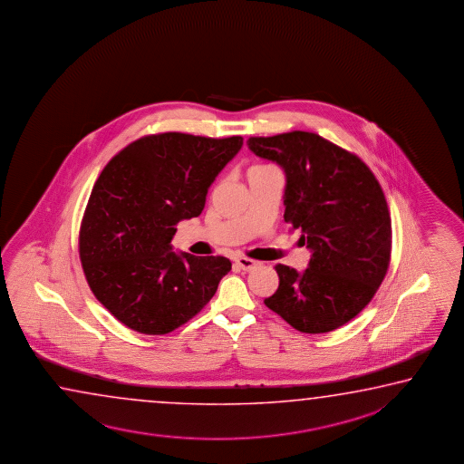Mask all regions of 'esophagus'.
<instances>
[{"label":"esophagus","instance_id":"esophagus-1","mask_svg":"<svg viewBox=\"0 0 464 464\" xmlns=\"http://www.w3.org/2000/svg\"><path fill=\"white\" fill-rule=\"evenodd\" d=\"M236 266L240 267L242 271H252V269L258 266V263H256V261H253V259L240 256V258L236 259Z\"/></svg>","mask_w":464,"mask_h":464}]
</instances>
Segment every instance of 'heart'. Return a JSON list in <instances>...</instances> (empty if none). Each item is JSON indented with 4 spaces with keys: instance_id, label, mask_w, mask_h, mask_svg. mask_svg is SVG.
<instances>
[{
    "instance_id": "b5f03b06",
    "label": "heart",
    "mask_w": 464,
    "mask_h": 464,
    "mask_svg": "<svg viewBox=\"0 0 464 464\" xmlns=\"http://www.w3.org/2000/svg\"><path fill=\"white\" fill-rule=\"evenodd\" d=\"M263 167H267V165H256V167H253L250 170H255V169H263Z\"/></svg>"
}]
</instances>
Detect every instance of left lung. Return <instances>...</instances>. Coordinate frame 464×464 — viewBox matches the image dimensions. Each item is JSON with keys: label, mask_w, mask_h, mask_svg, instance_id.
Returning a JSON list of instances; mask_svg holds the SVG:
<instances>
[{"label": "left lung", "mask_w": 464, "mask_h": 464, "mask_svg": "<svg viewBox=\"0 0 464 464\" xmlns=\"http://www.w3.org/2000/svg\"><path fill=\"white\" fill-rule=\"evenodd\" d=\"M248 150L285 173L284 220L312 252L305 271L277 265L265 300L292 328L318 334L361 314L385 279L392 219L375 175L361 159L306 131L250 138Z\"/></svg>", "instance_id": "1"}]
</instances>
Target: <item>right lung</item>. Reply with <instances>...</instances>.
<instances>
[{
	"instance_id": "add662e5",
	"label": "right lung",
	"mask_w": 464,
	"mask_h": 464,
	"mask_svg": "<svg viewBox=\"0 0 464 464\" xmlns=\"http://www.w3.org/2000/svg\"><path fill=\"white\" fill-rule=\"evenodd\" d=\"M244 138L144 136L120 150L95 181L79 232L87 284L118 322L165 334L212 299L232 263L175 253L180 220L205 209L208 189Z\"/></svg>"
}]
</instances>
